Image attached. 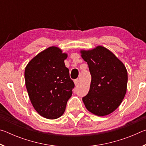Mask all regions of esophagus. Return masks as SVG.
I'll return each instance as SVG.
<instances>
[{
    "instance_id": "esophagus-1",
    "label": "esophagus",
    "mask_w": 146,
    "mask_h": 146,
    "mask_svg": "<svg viewBox=\"0 0 146 146\" xmlns=\"http://www.w3.org/2000/svg\"><path fill=\"white\" fill-rule=\"evenodd\" d=\"M80 82V81H79L78 79H75V80H74V84H75V85H77Z\"/></svg>"
}]
</instances>
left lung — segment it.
Segmentation results:
<instances>
[{"instance_id":"left-lung-1","label":"left lung","mask_w":146,"mask_h":146,"mask_svg":"<svg viewBox=\"0 0 146 146\" xmlns=\"http://www.w3.org/2000/svg\"><path fill=\"white\" fill-rule=\"evenodd\" d=\"M88 63L91 81L88 94L82 98L89 111L97 116L108 115L122 103L127 91V71L124 64L104 47L80 50Z\"/></svg>"}]
</instances>
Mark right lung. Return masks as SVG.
<instances>
[{
    "mask_svg": "<svg viewBox=\"0 0 146 146\" xmlns=\"http://www.w3.org/2000/svg\"><path fill=\"white\" fill-rule=\"evenodd\" d=\"M68 54L58 47L41 51L27 64L26 87L31 102L39 115L56 119L64 114L75 87L64 60Z\"/></svg>",
    "mask_w": 146,
    "mask_h": 146,
    "instance_id": "1",
    "label": "right lung"
}]
</instances>
